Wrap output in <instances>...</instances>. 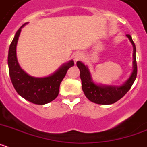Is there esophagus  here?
Returning a JSON list of instances; mask_svg holds the SVG:
<instances>
[{
  "instance_id": "obj_1",
  "label": "esophagus",
  "mask_w": 147,
  "mask_h": 147,
  "mask_svg": "<svg viewBox=\"0 0 147 147\" xmlns=\"http://www.w3.org/2000/svg\"><path fill=\"white\" fill-rule=\"evenodd\" d=\"M82 56V55L81 53H79V52L76 53V54H75V55H74L75 61H77V60H79V59H81Z\"/></svg>"
}]
</instances>
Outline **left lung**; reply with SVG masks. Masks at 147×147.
I'll use <instances>...</instances> for the list:
<instances>
[{
  "label": "left lung",
  "instance_id": "left-lung-1",
  "mask_svg": "<svg viewBox=\"0 0 147 147\" xmlns=\"http://www.w3.org/2000/svg\"><path fill=\"white\" fill-rule=\"evenodd\" d=\"M126 36L129 39L133 47V66L129 77L121 85H103L95 82L88 66L85 65L81 61H77L76 62V65L80 71L82 88L85 96L90 102L98 105H105L115 103L129 91V90L136 80L137 76V63L136 58V48L130 35L127 34Z\"/></svg>",
  "mask_w": 147,
  "mask_h": 147
}]
</instances>
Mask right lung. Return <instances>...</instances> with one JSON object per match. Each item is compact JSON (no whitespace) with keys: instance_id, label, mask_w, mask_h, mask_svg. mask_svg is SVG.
<instances>
[{"instance_id":"add662e5","label":"right lung","mask_w":147,"mask_h":147,"mask_svg":"<svg viewBox=\"0 0 147 147\" xmlns=\"http://www.w3.org/2000/svg\"><path fill=\"white\" fill-rule=\"evenodd\" d=\"M24 23L16 32L10 44L8 54V66L12 85L17 93L28 102L36 105H45L52 102L59 94V85L67 70L74 65V60L62 64L52 74L45 77H35L23 71L17 58V44Z\"/></svg>"}]
</instances>
